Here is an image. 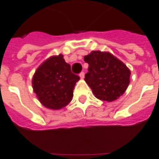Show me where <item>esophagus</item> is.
I'll return each mask as SVG.
<instances>
[{"label": "esophagus", "instance_id": "obj_1", "mask_svg": "<svg viewBox=\"0 0 159 159\" xmlns=\"http://www.w3.org/2000/svg\"><path fill=\"white\" fill-rule=\"evenodd\" d=\"M84 76H85V74H84V72H81V73H80L79 74V76L80 77H81V78H82V79H83V78H84Z\"/></svg>", "mask_w": 159, "mask_h": 159}]
</instances>
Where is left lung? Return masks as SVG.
Segmentation results:
<instances>
[{"mask_svg": "<svg viewBox=\"0 0 159 159\" xmlns=\"http://www.w3.org/2000/svg\"><path fill=\"white\" fill-rule=\"evenodd\" d=\"M89 64L84 80L96 98L113 102L124 94L130 83L129 69L109 52L94 51L84 57Z\"/></svg>", "mask_w": 159, "mask_h": 159, "instance_id": "1", "label": "left lung"}]
</instances>
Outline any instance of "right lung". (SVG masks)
<instances>
[{
    "mask_svg": "<svg viewBox=\"0 0 159 159\" xmlns=\"http://www.w3.org/2000/svg\"><path fill=\"white\" fill-rule=\"evenodd\" d=\"M79 79L60 54L50 57L38 68L33 78V90L44 106L60 109L71 101L75 84Z\"/></svg>",
    "mask_w": 159,
    "mask_h": 159,
    "instance_id": "obj_1",
    "label": "right lung"
}]
</instances>
